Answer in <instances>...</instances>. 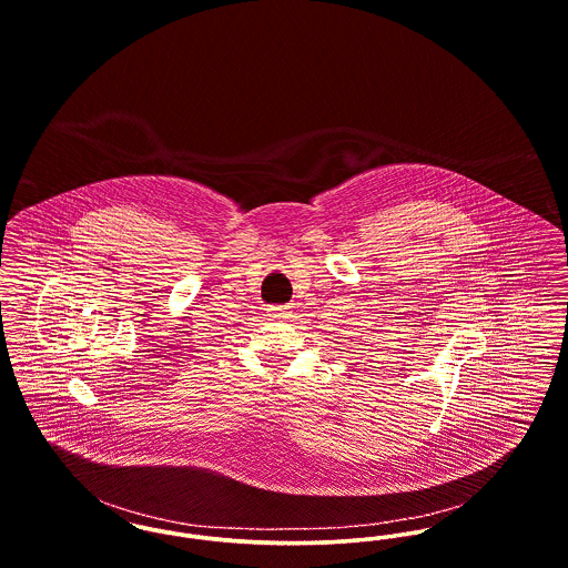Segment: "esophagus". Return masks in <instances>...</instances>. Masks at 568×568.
<instances>
[{"mask_svg":"<svg viewBox=\"0 0 568 568\" xmlns=\"http://www.w3.org/2000/svg\"><path fill=\"white\" fill-rule=\"evenodd\" d=\"M270 312H272V318H275V321H286V318H291L288 307H270Z\"/></svg>","mask_w":568,"mask_h":568,"instance_id":"esophagus-1","label":"esophagus"}]
</instances>
